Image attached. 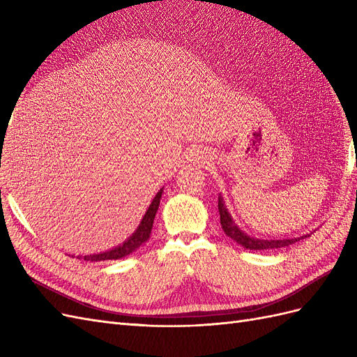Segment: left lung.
Instances as JSON below:
<instances>
[{
    "label": "left lung",
    "instance_id": "1",
    "mask_svg": "<svg viewBox=\"0 0 357 357\" xmlns=\"http://www.w3.org/2000/svg\"><path fill=\"white\" fill-rule=\"evenodd\" d=\"M219 214H220V225L225 231V234L232 238L234 241H236L238 244H241L243 247L248 248V250H273V248H280V247H286L294 244L296 241H299L301 238H291V240H257V238H252L250 235L244 234L238 226H236L232 220V218L229 215L228 210L225 208L222 198H219ZM307 236V235H305Z\"/></svg>",
    "mask_w": 357,
    "mask_h": 357
}]
</instances>
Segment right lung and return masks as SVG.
<instances>
[{"label": "right lung", "mask_w": 357, "mask_h": 357, "mask_svg": "<svg viewBox=\"0 0 357 357\" xmlns=\"http://www.w3.org/2000/svg\"><path fill=\"white\" fill-rule=\"evenodd\" d=\"M160 197H162V189L158 192V195L153 198L152 204H150V207L146 211L142 223H139V226H138V229L131 236H129L128 241H125L122 245H119L109 252H104L100 255L83 256V261L100 262V261H112V259H121V257L128 256L129 253H132L135 248H138L143 243H146L149 240L150 232H152V228H153V220H155L156 211L159 208Z\"/></svg>", "instance_id": "right-lung-1"}]
</instances>
